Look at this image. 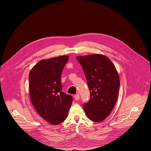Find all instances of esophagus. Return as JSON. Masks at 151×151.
Wrapping results in <instances>:
<instances>
[{
	"mask_svg": "<svg viewBox=\"0 0 151 151\" xmlns=\"http://www.w3.org/2000/svg\"><path fill=\"white\" fill-rule=\"evenodd\" d=\"M74 97H75V100L78 101V100H79V99H80V96H79L78 94H75V95Z\"/></svg>",
	"mask_w": 151,
	"mask_h": 151,
	"instance_id": "1",
	"label": "esophagus"
}]
</instances>
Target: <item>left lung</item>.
Here are the masks:
<instances>
[{
    "instance_id": "obj_1",
    "label": "left lung",
    "mask_w": 151,
    "mask_h": 151,
    "mask_svg": "<svg viewBox=\"0 0 151 151\" xmlns=\"http://www.w3.org/2000/svg\"><path fill=\"white\" fill-rule=\"evenodd\" d=\"M90 92V99L83 107L91 121L101 122L108 116L117 100L120 86L118 72L111 60L95 54L78 56Z\"/></svg>"
}]
</instances>
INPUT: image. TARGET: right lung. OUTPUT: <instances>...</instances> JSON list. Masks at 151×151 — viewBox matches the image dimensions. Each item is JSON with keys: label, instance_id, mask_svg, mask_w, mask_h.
<instances>
[{"label": "right lung", "instance_id": "add662e5", "mask_svg": "<svg viewBox=\"0 0 151 151\" xmlns=\"http://www.w3.org/2000/svg\"><path fill=\"white\" fill-rule=\"evenodd\" d=\"M68 55L42 60L29 73L31 101L39 115L52 125L67 118L73 99L62 92L61 75Z\"/></svg>", "mask_w": 151, "mask_h": 151}]
</instances>
